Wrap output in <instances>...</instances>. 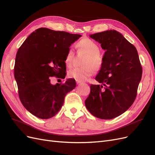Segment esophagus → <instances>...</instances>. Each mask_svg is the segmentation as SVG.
Masks as SVG:
<instances>
[{
  "instance_id": "1",
  "label": "esophagus",
  "mask_w": 155,
  "mask_h": 155,
  "mask_svg": "<svg viewBox=\"0 0 155 155\" xmlns=\"http://www.w3.org/2000/svg\"><path fill=\"white\" fill-rule=\"evenodd\" d=\"M82 83V81H81L76 80V83H77V84H79V83Z\"/></svg>"
}]
</instances>
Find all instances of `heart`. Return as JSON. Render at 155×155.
Instances as JSON below:
<instances>
[{
  "mask_svg": "<svg viewBox=\"0 0 155 155\" xmlns=\"http://www.w3.org/2000/svg\"><path fill=\"white\" fill-rule=\"evenodd\" d=\"M77 46L79 50L87 54L83 62L84 66L70 70L68 72V76L76 80L83 81L94 74V68L99 70L101 67L104 59L100 53L99 46L95 41L85 38L78 42ZM74 56V50L70 48L68 49L64 59L65 64L67 67H72Z\"/></svg>",
  "mask_w": 155,
  "mask_h": 155,
  "instance_id": "1",
  "label": "heart"
}]
</instances>
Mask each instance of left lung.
Masks as SVG:
<instances>
[{
  "label": "left lung",
  "mask_w": 155,
  "mask_h": 155,
  "mask_svg": "<svg viewBox=\"0 0 155 155\" xmlns=\"http://www.w3.org/2000/svg\"><path fill=\"white\" fill-rule=\"evenodd\" d=\"M90 37L106 51L95 78L102 85H91L85 106L96 118L110 120L133 105L142 78V65L135 46L117 31L96 33Z\"/></svg>",
  "instance_id": "1"
}]
</instances>
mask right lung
<instances>
[{
    "mask_svg": "<svg viewBox=\"0 0 155 155\" xmlns=\"http://www.w3.org/2000/svg\"><path fill=\"white\" fill-rule=\"evenodd\" d=\"M79 34L40 28L18 48L14 66L18 96L25 109L41 119L57 114L67 94L76 87L74 79L51 85V77L64 79L69 47Z\"/></svg>",
    "mask_w": 155,
    "mask_h": 155,
    "instance_id": "add662e5",
    "label": "right lung"
}]
</instances>
